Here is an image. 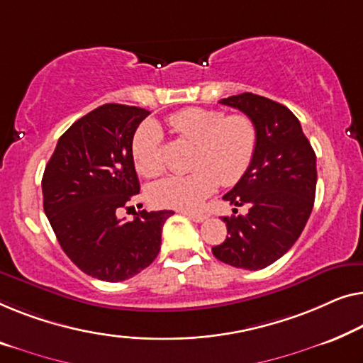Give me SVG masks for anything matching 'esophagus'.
Wrapping results in <instances>:
<instances>
[{
	"instance_id": "34e87169",
	"label": "esophagus",
	"mask_w": 363,
	"mask_h": 363,
	"mask_svg": "<svg viewBox=\"0 0 363 363\" xmlns=\"http://www.w3.org/2000/svg\"><path fill=\"white\" fill-rule=\"evenodd\" d=\"M183 214H185V216L190 218L191 220H194V223H203V220H206V219H208L206 214H203V213H191V211H183Z\"/></svg>"
}]
</instances>
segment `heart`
I'll list each match as a JSON object with an SVG mask.
<instances>
[{
    "instance_id": "b5f03b06",
    "label": "heart",
    "mask_w": 363,
    "mask_h": 363,
    "mask_svg": "<svg viewBox=\"0 0 363 363\" xmlns=\"http://www.w3.org/2000/svg\"><path fill=\"white\" fill-rule=\"evenodd\" d=\"M173 134L196 144L188 175H173L149 188L150 201L162 208L193 209L223 185H234L254 160L257 130L244 114H225L220 109L186 108L167 119ZM133 159L143 175L154 178L165 170L164 133L154 121L135 130Z\"/></svg>"
}]
</instances>
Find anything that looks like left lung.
Returning a JSON list of instances; mask_svg holds the SVG:
<instances>
[{"label": "left lung", "mask_w": 363, "mask_h": 363, "mask_svg": "<svg viewBox=\"0 0 363 363\" xmlns=\"http://www.w3.org/2000/svg\"><path fill=\"white\" fill-rule=\"evenodd\" d=\"M255 125L257 147L245 175L223 199L249 213L224 216L229 238L213 247L224 264L245 270L272 265L301 235L316 196V154L290 109L254 93L219 101ZM238 213V209H234Z\"/></svg>", "instance_id": "obj_1"}]
</instances>
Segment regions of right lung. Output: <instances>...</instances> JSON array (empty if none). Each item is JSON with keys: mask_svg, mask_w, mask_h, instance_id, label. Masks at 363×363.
<instances>
[{"mask_svg": "<svg viewBox=\"0 0 363 363\" xmlns=\"http://www.w3.org/2000/svg\"><path fill=\"white\" fill-rule=\"evenodd\" d=\"M144 108L103 104L75 121L57 143L42 177L44 211L73 264L103 281H123L159 255L162 228L173 211L118 218L140 185L133 139Z\"/></svg>", "mask_w": 363, "mask_h": 363, "instance_id": "obj_1", "label": "right lung"}]
</instances>
